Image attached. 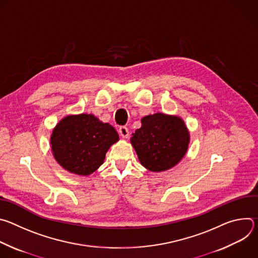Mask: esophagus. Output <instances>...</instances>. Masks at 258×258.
Masks as SVG:
<instances>
[{
  "label": "esophagus",
  "instance_id": "1",
  "mask_svg": "<svg viewBox=\"0 0 258 258\" xmlns=\"http://www.w3.org/2000/svg\"><path fill=\"white\" fill-rule=\"evenodd\" d=\"M119 135L122 137V138H127L128 135H130V132H128V128L126 126H120L119 127Z\"/></svg>",
  "mask_w": 258,
  "mask_h": 258
}]
</instances>
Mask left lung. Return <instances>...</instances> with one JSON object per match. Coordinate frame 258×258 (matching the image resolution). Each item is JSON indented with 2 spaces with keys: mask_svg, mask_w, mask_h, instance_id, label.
<instances>
[{
  "mask_svg": "<svg viewBox=\"0 0 258 258\" xmlns=\"http://www.w3.org/2000/svg\"><path fill=\"white\" fill-rule=\"evenodd\" d=\"M141 122L131 143L144 167L155 172L164 171L186 155L190 134L180 117L155 113L143 117Z\"/></svg>",
  "mask_w": 258,
  "mask_h": 258,
  "instance_id": "left-lung-1",
  "label": "left lung"
}]
</instances>
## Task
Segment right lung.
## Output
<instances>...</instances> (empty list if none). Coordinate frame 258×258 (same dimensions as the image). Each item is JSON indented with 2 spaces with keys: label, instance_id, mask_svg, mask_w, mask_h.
<instances>
[{
  "label": "right lung",
  "instance_id": "obj_1",
  "mask_svg": "<svg viewBox=\"0 0 258 258\" xmlns=\"http://www.w3.org/2000/svg\"><path fill=\"white\" fill-rule=\"evenodd\" d=\"M119 140L115 128L93 114L68 115L51 135L52 152L67 171L89 175L104 162L108 149Z\"/></svg>",
  "mask_w": 258,
  "mask_h": 258
}]
</instances>
